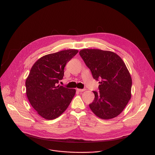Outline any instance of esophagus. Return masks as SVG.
<instances>
[{
  "label": "esophagus",
  "instance_id": "esophagus-1",
  "mask_svg": "<svg viewBox=\"0 0 155 155\" xmlns=\"http://www.w3.org/2000/svg\"><path fill=\"white\" fill-rule=\"evenodd\" d=\"M85 90V89H79V88H77V91H79V92H82V91H84Z\"/></svg>",
  "mask_w": 155,
  "mask_h": 155
}]
</instances>
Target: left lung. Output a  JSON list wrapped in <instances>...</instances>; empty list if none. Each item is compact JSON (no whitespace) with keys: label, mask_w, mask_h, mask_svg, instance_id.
I'll return each mask as SVG.
<instances>
[{"label":"left lung","mask_w":155,"mask_h":155,"mask_svg":"<svg viewBox=\"0 0 155 155\" xmlns=\"http://www.w3.org/2000/svg\"><path fill=\"white\" fill-rule=\"evenodd\" d=\"M81 57L99 82V91H93L94 99L89 104L99 118L117 116L131 98L132 80L122 59L116 53L99 49H83Z\"/></svg>","instance_id":"obj_1"}]
</instances>
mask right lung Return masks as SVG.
<instances>
[{
	"instance_id": "1",
	"label": "right lung",
	"mask_w": 155,
	"mask_h": 155,
	"mask_svg": "<svg viewBox=\"0 0 155 155\" xmlns=\"http://www.w3.org/2000/svg\"><path fill=\"white\" fill-rule=\"evenodd\" d=\"M78 50H62L39 59L33 65L26 79V93L33 108L42 117L52 120L68 108L75 89L58 85L64 75V68Z\"/></svg>"
}]
</instances>
